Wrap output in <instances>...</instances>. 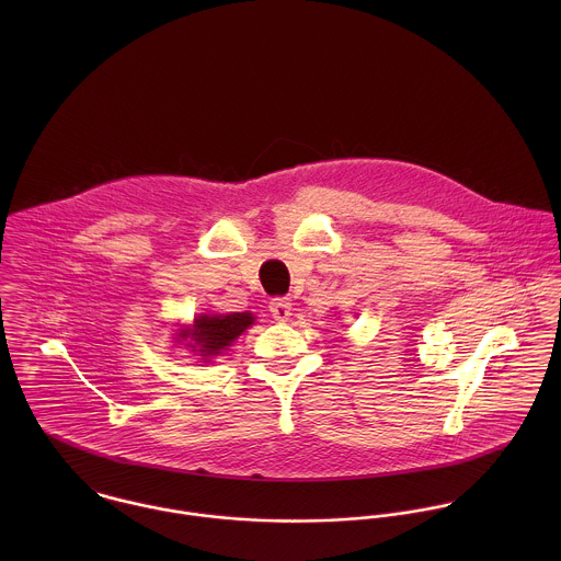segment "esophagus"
<instances>
[{
	"instance_id": "1",
	"label": "esophagus",
	"mask_w": 561,
	"mask_h": 561,
	"mask_svg": "<svg viewBox=\"0 0 561 561\" xmlns=\"http://www.w3.org/2000/svg\"><path fill=\"white\" fill-rule=\"evenodd\" d=\"M270 313L276 321H287L291 316V300L289 298H272Z\"/></svg>"
}]
</instances>
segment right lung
<instances>
[{"instance_id": "right-lung-1", "label": "right lung", "mask_w": 561, "mask_h": 561, "mask_svg": "<svg viewBox=\"0 0 561 561\" xmlns=\"http://www.w3.org/2000/svg\"><path fill=\"white\" fill-rule=\"evenodd\" d=\"M254 323L252 313H227V316H198L190 328L179 330V341H187L185 347H190L201 360H211L214 356H220L241 332Z\"/></svg>"}]
</instances>
